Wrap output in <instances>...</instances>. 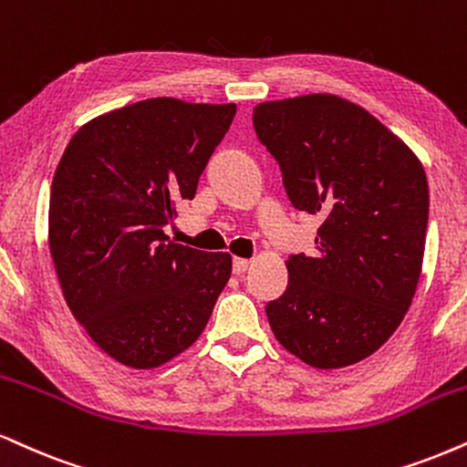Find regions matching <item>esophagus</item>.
<instances>
[{"label":"esophagus","mask_w":467,"mask_h":467,"mask_svg":"<svg viewBox=\"0 0 467 467\" xmlns=\"http://www.w3.org/2000/svg\"><path fill=\"white\" fill-rule=\"evenodd\" d=\"M247 267H250V261H247V258H234L233 261L234 274H245Z\"/></svg>","instance_id":"34e87169"}]
</instances>
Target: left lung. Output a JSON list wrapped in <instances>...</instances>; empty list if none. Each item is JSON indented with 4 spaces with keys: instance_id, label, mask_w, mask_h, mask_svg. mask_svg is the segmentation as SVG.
Listing matches in <instances>:
<instances>
[{
    "instance_id": "obj_1",
    "label": "left lung",
    "mask_w": 467,
    "mask_h": 467,
    "mask_svg": "<svg viewBox=\"0 0 467 467\" xmlns=\"http://www.w3.org/2000/svg\"><path fill=\"white\" fill-rule=\"evenodd\" d=\"M258 140L297 211L321 217L315 254H291L288 286L265 306L286 351L315 368L368 358L414 299L429 182L414 152L359 105L334 94L254 108Z\"/></svg>"
}]
</instances>
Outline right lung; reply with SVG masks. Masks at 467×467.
Listing matches in <instances>:
<instances>
[{"label": "right lung", "instance_id": "1", "mask_svg": "<svg viewBox=\"0 0 467 467\" xmlns=\"http://www.w3.org/2000/svg\"><path fill=\"white\" fill-rule=\"evenodd\" d=\"M237 105L149 99L88 122L57 163L49 250L64 299L116 362L155 368L192 347L233 258L172 244L163 228L196 196Z\"/></svg>", "mask_w": 467, "mask_h": 467}]
</instances>
